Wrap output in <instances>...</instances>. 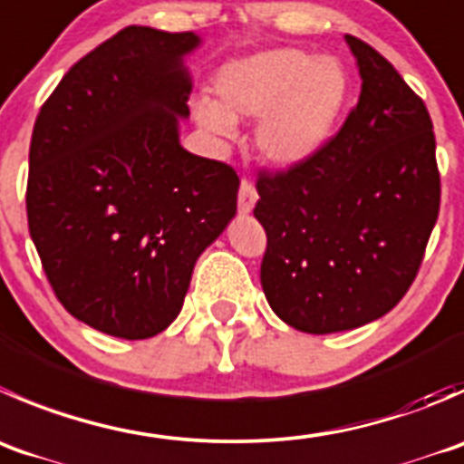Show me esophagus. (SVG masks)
<instances>
[{
  "label": "esophagus",
  "instance_id": "esophagus-1",
  "mask_svg": "<svg viewBox=\"0 0 464 464\" xmlns=\"http://www.w3.org/2000/svg\"><path fill=\"white\" fill-rule=\"evenodd\" d=\"M256 199H258V192H256L254 183L246 181V179H242V181H240V192H237V210H240L242 215L251 213V208H254Z\"/></svg>",
  "mask_w": 464,
  "mask_h": 464
}]
</instances>
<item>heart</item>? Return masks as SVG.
Returning <instances> with one entry per match:
<instances>
[{
	"label": "heart",
	"instance_id": "heart-1",
	"mask_svg": "<svg viewBox=\"0 0 464 464\" xmlns=\"http://www.w3.org/2000/svg\"><path fill=\"white\" fill-rule=\"evenodd\" d=\"M215 92L219 102H195L201 127L231 136L237 118H260V154L276 165H296L333 136L352 97V76L337 58L281 47L227 63L215 76Z\"/></svg>",
	"mask_w": 464,
	"mask_h": 464
}]
</instances>
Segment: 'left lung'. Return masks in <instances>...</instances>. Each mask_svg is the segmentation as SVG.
Wrapping results in <instances>:
<instances>
[{
    "instance_id": "1",
    "label": "left lung",
    "mask_w": 464,
    "mask_h": 464,
    "mask_svg": "<svg viewBox=\"0 0 464 464\" xmlns=\"http://www.w3.org/2000/svg\"><path fill=\"white\" fill-rule=\"evenodd\" d=\"M346 43L362 90L340 131L256 181L265 296L283 322L314 335L390 313L415 281L440 213L426 103L374 47L353 35Z\"/></svg>"
}]
</instances>
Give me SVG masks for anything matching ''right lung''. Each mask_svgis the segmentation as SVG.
Segmentation results:
<instances>
[{"mask_svg":"<svg viewBox=\"0 0 464 464\" xmlns=\"http://www.w3.org/2000/svg\"><path fill=\"white\" fill-rule=\"evenodd\" d=\"M192 31L127 26L70 67L34 124L26 218L72 317L145 340L181 313L201 251L237 208L236 169L179 145Z\"/></svg>","mask_w":464,"mask_h":464,"instance_id":"add662e5","label":"right lung"}]
</instances>
